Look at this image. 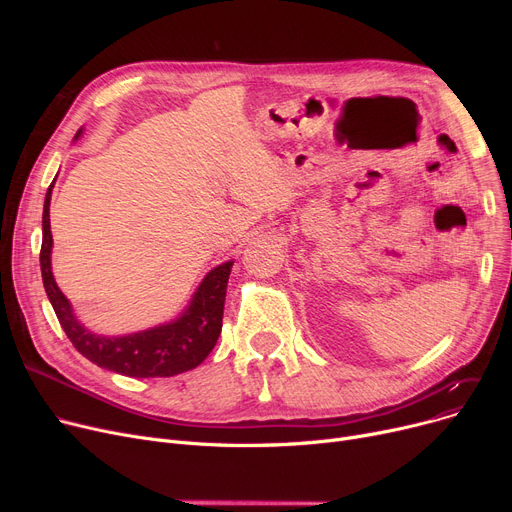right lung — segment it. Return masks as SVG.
Returning a JSON list of instances; mask_svg holds the SVG:
<instances>
[{
	"label": "right lung",
	"instance_id": "1",
	"mask_svg": "<svg viewBox=\"0 0 512 512\" xmlns=\"http://www.w3.org/2000/svg\"><path fill=\"white\" fill-rule=\"evenodd\" d=\"M53 182L47 188L43 205L41 276L47 299L76 351L91 363L128 375V378H170V375H178L201 365L213 351L222 332L226 286L232 261L218 265L205 276L191 305L172 324L118 338L97 336L74 317L68 299L51 274L53 238L49 230V201Z\"/></svg>",
	"mask_w": 512,
	"mask_h": 512
}]
</instances>
